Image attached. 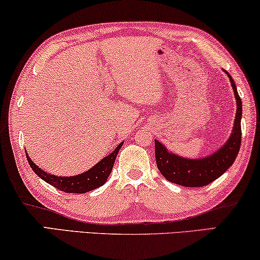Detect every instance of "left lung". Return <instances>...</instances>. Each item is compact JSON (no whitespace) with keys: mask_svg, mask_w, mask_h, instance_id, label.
<instances>
[{"mask_svg":"<svg viewBox=\"0 0 260 260\" xmlns=\"http://www.w3.org/2000/svg\"><path fill=\"white\" fill-rule=\"evenodd\" d=\"M225 73L231 81L237 102L236 119L231 135L225 144L212 154L197 159H188L175 154L168 151L166 146L162 145L159 140H154L156 166L160 173L168 181L186 186V187H202V186L211 184L212 181L224 174L235 162L241 142L240 122L243 108H241V100L237 92L236 83L232 76L228 72Z\"/></svg>","mask_w":260,"mask_h":260,"instance_id":"left-lung-1","label":"left lung"}]
</instances>
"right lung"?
I'll return each instance as SVG.
<instances>
[{
    "label": "right lung",
    "mask_w": 260,
    "mask_h": 260,
    "mask_svg": "<svg viewBox=\"0 0 260 260\" xmlns=\"http://www.w3.org/2000/svg\"><path fill=\"white\" fill-rule=\"evenodd\" d=\"M122 145L123 141L118 145V147L114 151L109 153L104 159H101L98 164H95L88 171L83 172L81 174L71 175V177H60V175L47 173L46 171L41 170L38 165H35L32 162V160L28 156V153H25V154H27V160L31 167V170L42 180L48 182L49 185L54 186V187L60 189V191L67 193H86L100 187V186H102L107 181L109 174H111L113 170V166H114L116 155H118Z\"/></svg>",
    "instance_id": "obj_1"
}]
</instances>
